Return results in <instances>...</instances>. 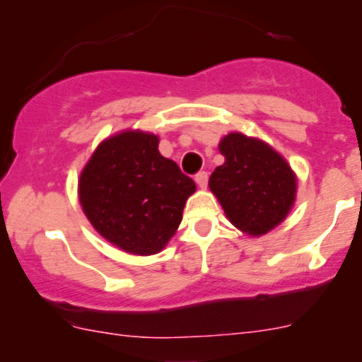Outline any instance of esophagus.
<instances>
[{
  "label": "esophagus",
  "instance_id": "1",
  "mask_svg": "<svg viewBox=\"0 0 362 362\" xmlns=\"http://www.w3.org/2000/svg\"><path fill=\"white\" fill-rule=\"evenodd\" d=\"M207 178H209V175H207V172H199L197 175H195V182H197L199 189H206V187H207Z\"/></svg>",
  "mask_w": 362,
  "mask_h": 362
}]
</instances>
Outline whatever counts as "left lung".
Instances as JSON below:
<instances>
[{"instance_id": "1", "label": "left lung", "mask_w": 362, "mask_h": 362, "mask_svg": "<svg viewBox=\"0 0 362 362\" xmlns=\"http://www.w3.org/2000/svg\"><path fill=\"white\" fill-rule=\"evenodd\" d=\"M224 163L209 177V189L235 228L262 236L288 218L296 201L298 178L271 144L242 132L219 141Z\"/></svg>"}]
</instances>
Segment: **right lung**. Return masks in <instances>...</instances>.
I'll list each match as a JSON object with an SVG mask.
<instances>
[{"instance_id":"1","label":"right lung","mask_w":362,"mask_h":362,"mask_svg":"<svg viewBox=\"0 0 362 362\" xmlns=\"http://www.w3.org/2000/svg\"><path fill=\"white\" fill-rule=\"evenodd\" d=\"M153 132L126 129L98 144L78 178V199L102 238L131 255H155L182 221L195 184L158 151Z\"/></svg>"}]
</instances>
